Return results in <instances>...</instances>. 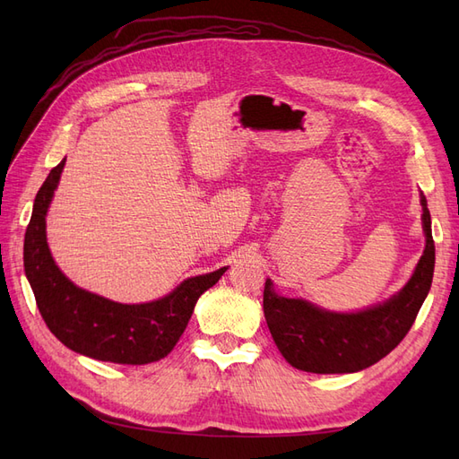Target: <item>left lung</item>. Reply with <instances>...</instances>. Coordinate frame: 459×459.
Here are the masks:
<instances>
[{
  "label": "left lung",
  "mask_w": 459,
  "mask_h": 459,
  "mask_svg": "<svg viewBox=\"0 0 459 459\" xmlns=\"http://www.w3.org/2000/svg\"><path fill=\"white\" fill-rule=\"evenodd\" d=\"M425 251L400 293L362 312H329L302 299L277 295L264 285V316L277 349L287 362L310 373L362 371L394 351L408 335L435 272V241L430 214L421 193Z\"/></svg>",
  "instance_id": "obj_1"
}]
</instances>
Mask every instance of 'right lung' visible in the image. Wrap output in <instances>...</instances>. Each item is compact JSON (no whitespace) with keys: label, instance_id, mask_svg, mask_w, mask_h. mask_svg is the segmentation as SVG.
<instances>
[{"label":"right lung","instance_id":"add662e5","mask_svg":"<svg viewBox=\"0 0 459 459\" xmlns=\"http://www.w3.org/2000/svg\"><path fill=\"white\" fill-rule=\"evenodd\" d=\"M65 160L39 187L24 235V272L38 310L53 335L78 354L130 366L157 362L182 337L199 297L228 268L189 277L170 295L143 304H120L76 287L55 264L46 238V214Z\"/></svg>","mask_w":459,"mask_h":459}]
</instances>
